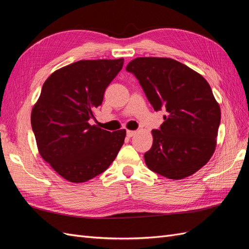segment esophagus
<instances>
[{"label": "esophagus", "instance_id": "obj_1", "mask_svg": "<svg viewBox=\"0 0 249 249\" xmlns=\"http://www.w3.org/2000/svg\"><path fill=\"white\" fill-rule=\"evenodd\" d=\"M136 133H137L136 131H130V130H127V131H126V136L131 138V137H133L134 135L136 134Z\"/></svg>", "mask_w": 249, "mask_h": 249}]
</instances>
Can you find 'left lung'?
Here are the masks:
<instances>
[{
	"mask_svg": "<svg viewBox=\"0 0 249 249\" xmlns=\"http://www.w3.org/2000/svg\"><path fill=\"white\" fill-rule=\"evenodd\" d=\"M125 70L137 78L154 110L167 112L160 129L152 131L146 166L171 179L193 175L213 156L220 124V107L209 83L170 58H136Z\"/></svg>",
	"mask_w": 249,
	"mask_h": 249,
	"instance_id": "8db88e82",
	"label": "left lung"
}]
</instances>
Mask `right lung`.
Instances as JSON below:
<instances>
[{"label":"right lung","instance_id":"1","mask_svg":"<svg viewBox=\"0 0 249 249\" xmlns=\"http://www.w3.org/2000/svg\"><path fill=\"white\" fill-rule=\"evenodd\" d=\"M123 65L124 58L80 60L43 83L31 113L32 130L42 159L69 182L101 175L124 144L125 130L111 133L88 123Z\"/></svg>","mask_w":249,"mask_h":249}]
</instances>
